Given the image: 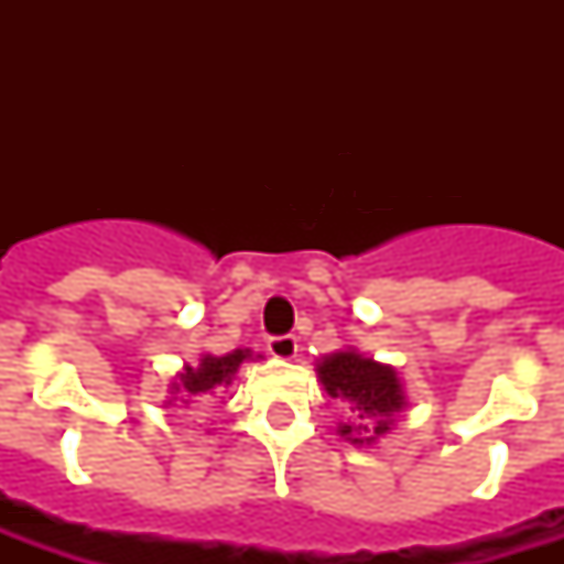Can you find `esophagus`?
<instances>
[{
    "label": "esophagus",
    "instance_id": "obj_1",
    "mask_svg": "<svg viewBox=\"0 0 564 564\" xmlns=\"http://www.w3.org/2000/svg\"><path fill=\"white\" fill-rule=\"evenodd\" d=\"M269 354L278 357V360H292L295 354H299V339L295 336H269V343H265Z\"/></svg>",
    "mask_w": 564,
    "mask_h": 564
}]
</instances>
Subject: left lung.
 <instances>
[{
  "label": "left lung",
  "instance_id": "8db88e82",
  "mask_svg": "<svg viewBox=\"0 0 564 564\" xmlns=\"http://www.w3.org/2000/svg\"><path fill=\"white\" fill-rule=\"evenodd\" d=\"M316 371L330 398L351 403L357 419L339 424V433L351 438L354 445H371L375 438L389 433L392 419L406 406L398 371L371 357H362L354 348L325 357Z\"/></svg>",
  "mask_w": 564,
  "mask_h": 564
}]
</instances>
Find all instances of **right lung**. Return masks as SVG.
<instances>
[{
	"mask_svg": "<svg viewBox=\"0 0 564 564\" xmlns=\"http://www.w3.org/2000/svg\"><path fill=\"white\" fill-rule=\"evenodd\" d=\"M251 351L248 348H237V351L225 354V357H213V354H204L198 366H184L175 383H172V392L181 394V401H202L207 394H213L221 386H230L237 369L242 366V360H248Z\"/></svg>",
	"mask_w": 564,
	"mask_h": 564,
	"instance_id": "obj_1",
	"label": "right lung"
}]
</instances>
